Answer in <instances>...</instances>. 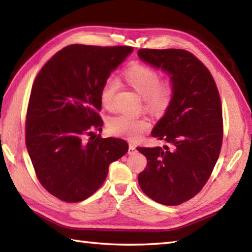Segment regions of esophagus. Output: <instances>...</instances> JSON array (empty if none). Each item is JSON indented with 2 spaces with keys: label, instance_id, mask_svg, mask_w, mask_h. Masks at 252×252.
<instances>
[{
  "label": "esophagus",
  "instance_id": "1",
  "mask_svg": "<svg viewBox=\"0 0 252 252\" xmlns=\"http://www.w3.org/2000/svg\"><path fill=\"white\" fill-rule=\"evenodd\" d=\"M135 146L134 145H133V144H130V145H129V152H127V153H129L130 155H132V154H134V152H135Z\"/></svg>",
  "mask_w": 252,
  "mask_h": 252
}]
</instances>
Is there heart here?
I'll use <instances>...</instances> for the list:
<instances>
[{"instance_id":"heart-1","label":"heart","mask_w":252,"mask_h":252,"mask_svg":"<svg viewBox=\"0 0 252 252\" xmlns=\"http://www.w3.org/2000/svg\"><path fill=\"white\" fill-rule=\"evenodd\" d=\"M123 80L134 92L144 99V107L154 116H162L172 104L173 85L170 82L160 83V76L155 69L145 65H134L123 73ZM117 83L107 80L100 89L99 99L106 109L112 108ZM108 130L115 135L135 140L149 129V122L143 118L119 115L109 119Z\"/></svg>"}]
</instances>
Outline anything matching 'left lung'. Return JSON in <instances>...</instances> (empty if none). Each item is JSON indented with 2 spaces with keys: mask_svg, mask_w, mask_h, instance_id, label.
Segmentation results:
<instances>
[{
  "mask_svg": "<svg viewBox=\"0 0 252 252\" xmlns=\"http://www.w3.org/2000/svg\"><path fill=\"white\" fill-rule=\"evenodd\" d=\"M137 55L161 69L174 89L172 104L152 131L167 145L137 148L147 158L138 184L156 202L178 206L201 190L218 161L223 138L220 96L210 71L189 52L143 49Z\"/></svg>",
  "mask_w": 252,
  "mask_h": 252,
  "instance_id": "8db88e82",
  "label": "left lung"
}]
</instances>
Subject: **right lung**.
<instances>
[{"label":"right lung","instance_id":"add662e5","mask_svg":"<svg viewBox=\"0 0 252 252\" xmlns=\"http://www.w3.org/2000/svg\"><path fill=\"white\" fill-rule=\"evenodd\" d=\"M132 52L130 46L68 45L36 76L26 145L37 179L58 199H87L103 185L109 164L127 153L121 138H85L103 126L100 89Z\"/></svg>","mask_w":252,"mask_h":252}]
</instances>
